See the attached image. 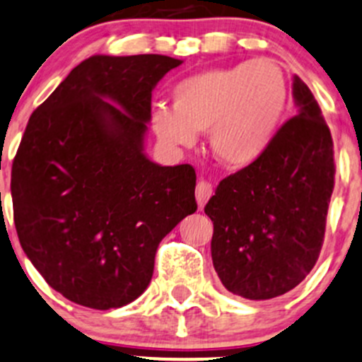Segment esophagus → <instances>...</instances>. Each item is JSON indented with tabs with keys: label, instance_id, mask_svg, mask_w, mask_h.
<instances>
[{
	"label": "esophagus",
	"instance_id": "esophagus-1",
	"mask_svg": "<svg viewBox=\"0 0 362 362\" xmlns=\"http://www.w3.org/2000/svg\"><path fill=\"white\" fill-rule=\"evenodd\" d=\"M211 194H213V187H211L210 182H206V180H199V182H197V185H196L197 206L203 208L204 204L208 203V199H210V197H211Z\"/></svg>",
	"mask_w": 362,
	"mask_h": 362
}]
</instances>
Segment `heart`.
<instances>
[{"mask_svg": "<svg viewBox=\"0 0 362 362\" xmlns=\"http://www.w3.org/2000/svg\"><path fill=\"white\" fill-rule=\"evenodd\" d=\"M286 93L283 71L272 60L215 67L177 83L173 109H156L152 130L170 147H192L197 133L208 132L210 149L222 165L246 168L271 147Z\"/></svg>", "mask_w": 362, "mask_h": 362, "instance_id": "b5f03b06", "label": "heart"}]
</instances>
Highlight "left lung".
<instances>
[{
	"label": "left lung",
	"instance_id": "obj_1",
	"mask_svg": "<svg viewBox=\"0 0 362 362\" xmlns=\"http://www.w3.org/2000/svg\"><path fill=\"white\" fill-rule=\"evenodd\" d=\"M298 114L264 158L223 178L204 213L211 258L234 295L269 300L298 286L317 262L334 185L333 140L309 86L293 76Z\"/></svg>",
	"mask_w": 362,
	"mask_h": 362
}]
</instances>
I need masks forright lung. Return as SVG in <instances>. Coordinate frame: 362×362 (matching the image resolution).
<instances>
[{
    "label": "right lung",
    "mask_w": 362,
    "mask_h": 362,
    "mask_svg": "<svg viewBox=\"0 0 362 362\" xmlns=\"http://www.w3.org/2000/svg\"><path fill=\"white\" fill-rule=\"evenodd\" d=\"M180 64L93 55L29 117L11 166L15 229L71 302L109 310L139 298L161 239L197 210L192 166L144 152L152 90Z\"/></svg>",
    "instance_id": "obj_1"
}]
</instances>
